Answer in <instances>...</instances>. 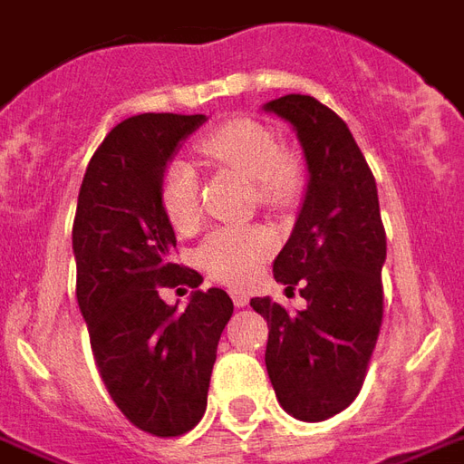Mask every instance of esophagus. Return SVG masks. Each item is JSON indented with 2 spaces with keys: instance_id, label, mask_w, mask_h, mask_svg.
<instances>
[{
  "instance_id": "1",
  "label": "esophagus",
  "mask_w": 464,
  "mask_h": 464,
  "mask_svg": "<svg viewBox=\"0 0 464 464\" xmlns=\"http://www.w3.org/2000/svg\"><path fill=\"white\" fill-rule=\"evenodd\" d=\"M228 295H231L233 304H236L238 309H243V306H247V302H250V296H247V292H243V289H236V287H233L231 292H228Z\"/></svg>"
}]
</instances>
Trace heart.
<instances>
[{
    "mask_svg": "<svg viewBox=\"0 0 464 464\" xmlns=\"http://www.w3.org/2000/svg\"><path fill=\"white\" fill-rule=\"evenodd\" d=\"M199 153L256 182L263 207H287L302 187L299 162L279 150L275 133L253 119H231L199 140ZM162 207L177 231L192 233L201 221L199 177L185 160H175L162 179ZM275 236L263 226L217 228L197 250V263L221 282H246L272 256Z\"/></svg>",
    "mask_w": 464,
    "mask_h": 464,
    "instance_id": "1",
    "label": "heart"
}]
</instances>
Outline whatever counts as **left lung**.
Wrapping results in <instances>:
<instances>
[{
    "label": "left lung",
    "instance_id": "8db88e82",
    "mask_svg": "<svg viewBox=\"0 0 464 464\" xmlns=\"http://www.w3.org/2000/svg\"><path fill=\"white\" fill-rule=\"evenodd\" d=\"M292 126L306 162V192L292 236L272 263L306 309L250 299L267 321L265 365L279 406L306 423L348 409L365 382L382 326L387 236L377 185L341 116L309 94L263 106Z\"/></svg>",
    "mask_w": 464,
    "mask_h": 464
}]
</instances>
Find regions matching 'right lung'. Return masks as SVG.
<instances>
[{"label":"right lung","mask_w":464,"mask_h":464,"mask_svg":"<svg viewBox=\"0 0 464 464\" xmlns=\"http://www.w3.org/2000/svg\"><path fill=\"white\" fill-rule=\"evenodd\" d=\"M204 114H140L109 130L77 197L72 253L77 304L97 370L136 429L169 438L207 411L218 338L233 314L224 289L169 260L175 231L162 207L168 162ZM187 284L185 307L161 302L162 286Z\"/></svg>","instance_id":"obj_1"}]
</instances>
